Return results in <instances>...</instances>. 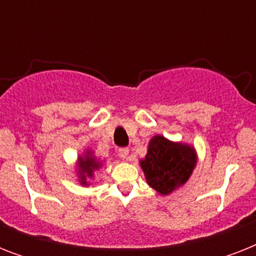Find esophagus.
Instances as JSON below:
<instances>
[{
  "instance_id": "esophagus-1",
  "label": "esophagus",
  "mask_w": 256,
  "mask_h": 256,
  "mask_svg": "<svg viewBox=\"0 0 256 256\" xmlns=\"http://www.w3.org/2000/svg\"><path fill=\"white\" fill-rule=\"evenodd\" d=\"M118 156H120V158H122V160H128V148H120V152H118Z\"/></svg>"
}]
</instances>
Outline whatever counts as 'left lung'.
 <instances>
[{"label":"left lung","mask_w":256,"mask_h":256,"mask_svg":"<svg viewBox=\"0 0 256 256\" xmlns=\"http://www.w3.org/2000/svg\"><path fill=\"white\" fill-rule=\"evenodd\" d=\"M196 160L194 146L156 134L148 142V154L140 164L148 186L160 195H170L188 180Z\"/></svg>","instance_id":"1"}]
</instances>
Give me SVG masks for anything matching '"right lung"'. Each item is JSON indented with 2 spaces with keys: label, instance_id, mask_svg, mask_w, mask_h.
I'll use <instances>...</instances> for the list:
<instances>
[{
  "label": "right lung",
  "instance_id": "obj_1",
  "mask_svg": "<svg viewBox=\"0 0 256 256\" xmlns=\"http://www.w3.org/2000/svg\"><path fill=\"white\" fill-rule=\"evenodd\" d=\"M102 162L96 160L94 152L90 148H86L85 152L77 158L76 162V171H77V179L82 186H90V180L94 179V172L102 168Z\"/></svg>",
  "mask_w": 256,
  "mask_h": 256
}]
</instances>
